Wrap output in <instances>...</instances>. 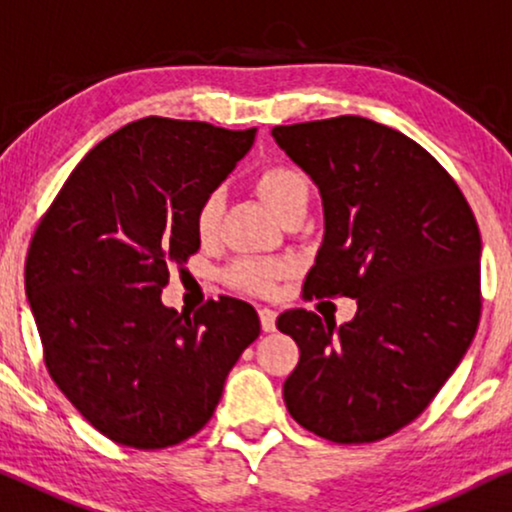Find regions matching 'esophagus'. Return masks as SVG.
<instances>
[{"label": "esophagus", "instance_id": "esophagus-1", "mask_svg": "<svg viewBox=\"0 0 512 512\" xmlns=\"http://www.w3.org/2000/svg\"><path fill=\"white\" fill-rule=\"evenodd\" d=\"M260 323H262L264 332H274L276 330V311L260 309Z\"/></svg>", "mask_w": 512, "mask_h": 512}]
</instances>
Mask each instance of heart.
<instances>
[{"label": "heart", "instance_id": "obj_1", "mask_svg": "<svg viewBox=\"0 0 512 512\" xmlns=\"http://www.w3.org/2000/svg\"><path fill=\"white\" fill-rule=\"evenodd\" d=\"M255 189L260 194L271 213H274L278 220H285L295 210H306L309 206V180L302 170L292 166H269L264 168L255 180ZM222 192L220 189H213L203 196V201L196 208V234H199L201 241H213L217 236V229H220L222 220ZM290 267L285 262L276 260H241L236 262L229 271V281L245 292H252V295H269L274 290L278 278L288 276Z\"/></svg>", "mask_w": 512, "mask_h": 512}]
</instances>
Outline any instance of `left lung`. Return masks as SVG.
Returning <instances> with one entry per match:
<instances>
[{
    "instance_id": "left-lung-1",
    "label": "left lung",
    "mask_w": 512,
    "mask_h": 512,
    "mask_svg": "<svg viewBox=\"0 0 512 512\" xmlns=\"http://www.w3.org/2000/svg\"><path fill=\"white\" fill-rule=\"evenodd\" d=\"M271 135L323 201L306 297L358 299L356 318L339 327L306 309L278 316L299 346L285 407L325 440L388 438L426 410L473 342L478 222L447 170L377 121L337 117Z\"/></svg>"
}]
</instances>
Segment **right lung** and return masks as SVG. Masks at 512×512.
Instances as JSON below:
<instances>
[{
  "instance_id": "1",
  "label": "right lung",
  "mask_w": 512,
  "mask_h": 512,
  "mask_svg": "<svg viewBox=\"0 0 512 512\" xmlns=\"http://www.w3.org/2000/svg\"><path fill=\"white\" fill-rule=\"evenodd\" d=\"M257 128L147 117L95 145L39 222L25 295L49 374L88 424L135 449L199 433L260 337L248 302L194 316L161 302L170 264L199 250L196 208L248 154Z\"/></svg>"
}]
</instances>
